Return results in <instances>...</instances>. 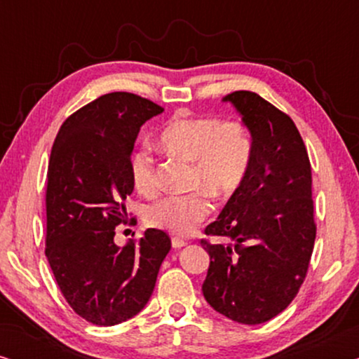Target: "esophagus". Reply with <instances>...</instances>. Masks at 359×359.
Wrapping results in <instances>:
<instances>
[{
  "mask_svg": "<svg viewBox=\"0 0 359 359\" xmlns=\"http://www.w3.org/2000/svg\"><path fill=\"white\" fill-rule=\"evenodd\" d=\"M171 245H173V248H181V247H186L188 242H186V240H183V238H180V237H173V238H171Z\"/></svg>",
  "mask_w": 359,
  "mask_h": 359,
  "instance_id": "34e87169",
  "label": "esophagus"
}]
</instances>
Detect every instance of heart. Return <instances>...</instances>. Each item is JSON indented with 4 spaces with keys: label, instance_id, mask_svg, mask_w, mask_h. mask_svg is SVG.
<instances>
[{
    "label": "heart",
    "instance_id": "1",
    "mask_svg": "<svg viewBox=\"0 0 359 359\" xmlns=\"http://www.w3.org/2000/svg\"><path fill=\"white\" fill-rule=\"evenodd\" d=\"M158 144L171 155L193 161L191 184L212 198L232 194L243 183L253 156V140L243 122H222L217 117L178 114L158 134ZM132 183L140 193L156 188L155 163L147 150L137 151L130 163ZM210 205L205 194L168 196L151 205L147 222L173 233L186 235L204 220Z\"/></svg>",
    "mask_w": 359,
    "mask_h": 359
}]
</instances>
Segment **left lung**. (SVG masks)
<instances>
[{"instance_id":"obj_1","label":"left lung","mask_w":359,"mask_h":359,"mask_svg":"<svg viewBox=\"0 0 359 359\" xmlns=\"http://www.w3.org/2000/svg\"><path fill=\"white\" fill-rule=\"evenodd\" d=\"M242 116L253 140L243 183L203 240L210 263L203 284L209 306L230 320L258 325L281 313L301 287L311 262L313 224L311 161L291 117L253 91L222 97Z\"/></svg>"}]
</instances>
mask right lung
<instances>
[{"label": "right lung", "instance_id": "obj_1", "mask_svg": "<svg viewBox=\"0 0 359 359\" xmlns=\"http://www.w3.org/2000/svg\"><path fill=\"white\" fill-rule=\"evenodd\" d=\"M163 112L132 93H109L63 122L47 171V248L58 287L85 320L111 327L137 316L154 292L170 237L149 229L114 242L127 219L130 156L140 127Z\"/></svg>", "mask_w": 359, "mask_h": 359}]
</instances>
